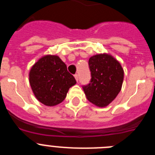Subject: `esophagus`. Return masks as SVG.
Instances as JSON below:
<instances>
[{"label":"esophagus","instance_id":"esophagus-1","mask_svg":"<svg viewBox=\"0 0 155 155\" xmlns=\"http://www.w3.org/2000/svg\"><path fill=\"white\" fill-rule=\"evenodd\" d=\"M74 78H75V79H76L77 81H78V74H75V75H74Z\"/></svg>","mask_w":155,"mask_h":155}]
</instances>
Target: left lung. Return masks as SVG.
<instances>
[{
  "label": "left lung",
  "mask_w": 155,
  "mask_h": 155,
  "mask_svg": "<svg viewBox=\"0 0 155 155\" xmlns=\"http://www.w3.org/2000/svg\"><path fill=\"white\" fill-rule=\"evenodd\" d=\"M91 83L83 86L86 98L98 107L113 102L121 91L124 71L116 59L108 53H99L89 58Z\"/></svg>",
  "instance_id": "obj_1"
}]
</instances>
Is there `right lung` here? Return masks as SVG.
Here are the masks:
<instances>
[{
	"instance_id": "obj_1",
	"label": "right lung",
	"mask_w": 155,
	"mask_h": 155,
	"mask_svg": "<svg viewBox=\"0 0 155 155\" xmlns=\"http://www.w3.org/2000/svg\"><path fill=\"white\" fill-rule=\"evenodd\" d=\"M28 78L36 99L46 106L61 103L70 87L76 84L66 64L56 55H46L39 59L31 67Z\"/></svg>"
}]
</instances>
